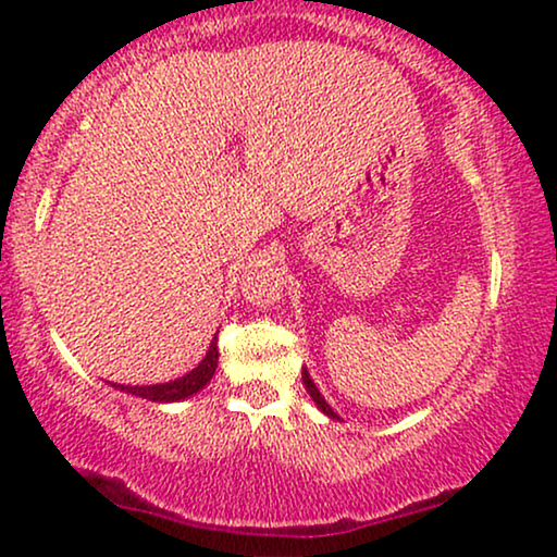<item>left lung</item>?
Here are the masks:
<instances>
[{
    "label": "left lung",
    "instance_id": "left-lung-1",
    "mask_svg": "<svg viewBox=\"0 0 557 557\" xmlns=\"http://www.w3.org/2000/svg\"><path fill=\"white\" fill-rule=\"evenodd\" d=\"M301 380H304V387H307V393L311 395V400H314V403H317V408H319V410H322V413H326V416H330V418H337V413H334V410L330 408V403H326V400H324V395H322V393H319V387L314 385V380H311V377H309V372H307V368H304V370H301Z\"/></svg>",
    "mask_w": 557,
    "mask_h": 557
}]
</instances>
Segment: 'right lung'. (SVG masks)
<instances>
[{
  "label": "right lung",
  "mask_w": 557,
  "mask_h": 557,
  "mask_svg": "<svg viewBox=\"0 0 557 557\" xmlns=\"http://www.w3.org/2000/svg\"><path fill=\"white\" fill-rule=\"evenodd\" d=\"M218 368V337L210 342L208 355L202 357V362L197 364L195 370H189L185 377L170 380V383H159V385H113L119 391H126L132 395H139V398H147L151 403H174V400H185L189 395L200 393L205 385L210 383L212 375H215Z\"/></svg>",
  "instance_id": "right-lung-1"
}]
</instances>
